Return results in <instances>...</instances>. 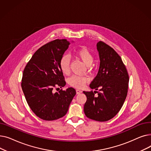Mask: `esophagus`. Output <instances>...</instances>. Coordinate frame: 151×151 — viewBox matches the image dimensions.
<instances>
[{
	"mask_svg": "<svg viewBox=\"0 0 151 151\" xmlns=\"http://www.w3.org/2000/svg\"><path fill=\"white\" fill-rule=\"evenodd\" d=\"M76 94H80V93H82V91L81 90H79V89H76Z\"/></svg>",
	"mask_w": 151,
	"mask_h": 151,
	"instance_id": "1",
	"label": "esophagus"
}]
</instances>
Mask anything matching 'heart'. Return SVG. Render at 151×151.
Returning a JSON list of instances; mask_svg holds the SVG:
<instances>
[{
    "label": "heart",
    "instance_id": "heart-1",
    "mask_svg": "<svg viewBox=\"0 0 151 151\" xmlns=\"http://www.w3.org/2000/svg\"><path fill=\"white\" fill-rule=\"evenodd\" d=\"M75 57L82 61L84 64L89 67L93 60V55L91 52L85 47H82L81 48L76 50L75 52ZM70 60L68 55H63L61 57L59 61V67L64 75H68L70 73ZM89 79L86 76H73L69 78L68 84L73 87V88L81 89L84 86L85 84L88 81Z\"/></svg>",
    "mask_w": 151,
    "mask_h": 151
}]
</instances>
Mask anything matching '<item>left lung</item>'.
<instances>
[{
    "mask_svg": "<svg viewBox=\"0 0 151 151\" xmlns=\"http://www.w3.org/2000/svg\"><path fill=\"white\" fill-rule=\"evenodd\" d=\"M97 49L100 67L90 88H99L100 92H97L98 97L96 98L92 91H83L87 97L84 111L92 120L105 122L113 118L121 109L127 95L129 78L121 58L114 49L103 42L97 43Z\"/></svg>",
    "mask_w": 151,
    "mask_h": 151,
    "instance_id": "1",
    "label": "left lung"
}]
</instances>
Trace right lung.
<instances>
[{"label":"right lung","mask_w":151,"mask_h":151,"mask_svg":"<svg viewBox=\"0 0 151 151\" xmlns=\"http://www.w3.org/2000/svg\"><path fill=\"white\" fill-rule=\"evenodd\" d=\"M70 44L65 39H57L42 46L24 70L23 93L32 111L43 120L54 121L64 116L76 95L72 88L53 91L55 87L62 88L66 84L59 61Z\"/></svg>","instance_id":"add662e5"}]
</instances>
